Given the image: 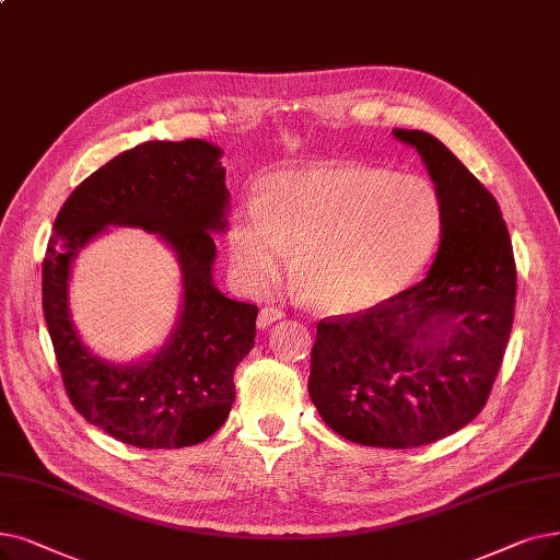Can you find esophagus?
Returning a JSON list of instances; mask_svg holds the SVG:
<instances>
[{"mask_svg": "<svg viewBox=\"0 0 560 560\" xmlns=\"http://www.w3.org/2000/svg\"><path fill=\"white\" fill-rule=\"evenodd\" d=\"M281 318H283V311H281V308L265 306V308H260V313H258L256 325H258V329H267L272 323H277V320H281Z\"/></svg>", "mask_w": 560, "mask_h": 560, "instance_id": "34e87169", "label": "esophagus"}]
</instances>
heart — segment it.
Returning <instances> with one entry per match:
<instances>
[{
  "mask_svg": "<svg viewBox=\"0 0 560 560\" xmlns=\"http://www.w3.org/2000/svg\"><path fill=\"white\" fill-rule=\"evenodd\" d=\"M442 231L436 189L417 174L329 162L272 174L233 210L226 245L249 293L275 288L295 249V279L331 315L377 308L430 260Z\"/></svg>",
  "mask_w": 560,
  "mask_h": 560,
  "instance_id": "b5f03b06",
  "label": "heart"
}]
</instances>
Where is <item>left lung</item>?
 I'll return each instance as SVG.
<instances>
[{
	"instance_id": "1",
	"label": "left lung",
	"mask_w": 560,
	"mask_h": 560,
	"mask_svg": "<svg viewBox=\"0 0 560 560\" xmlns=\"http://www.w3.org/2000/svg\"><path fill=\"white\" fill-rule=\"evenodd\" d=\"M417 149L442 203V240L425 279L386 304L320 320L308 396L350 442L415 448L478 417L513 329L517 272L492 194L423 130Z\"/></svg>"
}]
</instances>
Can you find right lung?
Instances as JSON below:
<instances>
[{
	"instance_id": "obj_1",
	"label": "right lung",
	"mask_w": 560,
	"mask_h": 560,
	"mask_svg": "<svg viewBox=\"0 0 560 560\" xmlns=\"http://www.w3.org/2000/svg\"><path fill=\"white\" fill-rule=\"evenodd\" d=\"M224 151L203 139L145 141L70 194L43 260V313L72 407L137 448L206 442L229 419L233 373L249 354L258 306L214 285V237L226 231ZM109 225L158 234L182 270L179 318L155 352L112 364L83 346L69 318L71 262Z\"/></svg>"
}]
</instances>
